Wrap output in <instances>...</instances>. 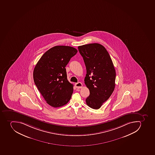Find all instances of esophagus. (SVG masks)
Returning <instances> with one entry per match:
<instances>
[{
	"label": "esophagus",
	"instance_id": "obj_1",
	"mask_svg": "<svg viewBox=\"0 0 155 155\" xmlns=\"http://www.w3.org/2000/svg\"><path fill=\"white\" fill-rule=\"evenodd\" d=\"M75 86H76L77 88H82V84L80 82H78V83H76L75 84Z\"/></svg>",
	"mask_w": 155,
	"mask_h": 155
}]
</instances>
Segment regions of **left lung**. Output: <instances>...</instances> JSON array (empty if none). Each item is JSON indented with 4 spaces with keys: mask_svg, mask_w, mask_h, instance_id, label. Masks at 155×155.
<instances>
[{
    "mask_svg": "<svg viewBox=\"0 0 155 155\" xmlns=\"http://www.w3.org/2000/svg\"><path fill=\"white\" fill-rule=\"evenodd\" d=\"M78 49L86 66L84 83L90 91L86 104L93 109H99L114 90V67L108 52L101 45H84L78 46Z\"/></svg>",
    "mask_w": 155,
    "mask_h": 155,
    "instance_id": "obj_1",
    "label": "left lung"
}]
</instances>
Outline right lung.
Instances as JSON below:
<instances>
[{
    "instance_id": "obj_1",
    "label": "right lung",
    "mask_w": 155,
    "mask_h": 155,
    "mask_svg": "<svg viewBox=\"0 0 155 155\" xmlns=\"http://www.w3.org/2000/svg\"><path fill=\"white\" fill-rule=\"evenodd\" d=\"M77 52L73 47L55 46L47 51L35 66V85L51 107H62L71 98L74 85L67 79L65 67Z\"/></svg>"
}]
</instances>
